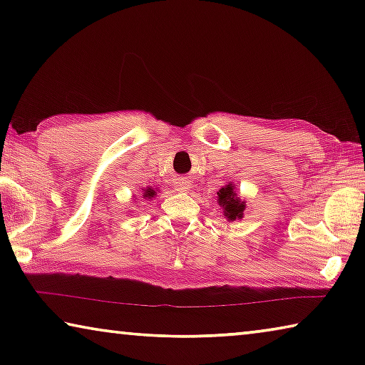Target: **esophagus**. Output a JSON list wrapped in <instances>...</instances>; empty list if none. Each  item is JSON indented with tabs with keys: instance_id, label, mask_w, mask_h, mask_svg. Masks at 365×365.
Here are the masks:
<instances>
[{
	"instance_id": "obj_1",
	"label": "esophagus",
	"mask_w": 365,
	"mask_h": 365,
	"mask_svg": "<svg viewBox=\"0 0 365 365\" xmlns=\"http://www.w3.org/2000/svg\"><path fill=\"white\" fill-rule=\"evenodd\" d=\"M175 183H177L175 187H177L178 191H188V190L191 188V185H190V182L187 180V178H178V180H177Z\"/></svg>"
}]
</instances>
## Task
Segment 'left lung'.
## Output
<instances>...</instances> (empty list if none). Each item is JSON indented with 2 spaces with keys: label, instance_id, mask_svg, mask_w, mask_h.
I'll return each instance as SVG.
<instances>
[{
  "label": "left lung",
  "instance_id": "1",
  "mask_svg": "<svg viewBox=\"0 0 365 365\" xmlns=\"http://www.w3.org/2000/svg\"><path fill=\"white\" fill-rule=\"evenodd\" d=\"M217 202L222 207V215H225L228 222L243 219L246 201L237 193V185L233 182L227 183L217 191Z\"/></svg>",
  "mask_w": 365,
  "mask_h": 365
}]
</instances>
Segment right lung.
I'll return each mask as SVG.
<instances>
[{"instance_id": "obj_1", "label": "right lung", "mask_w": 365, "mask_h": 365, "mask_svg": "<svg viewBox=\"0 0 365 365\" xmlns=\"http://www.w3.org/2000/svg\"><path fill=\"white\" fill-rule=\"evenodd\" d=\"M143 190V197L148 201H151L153 197L158 196V188H153V187H146V188H141Z\"/></svg>"}]
</instances>
